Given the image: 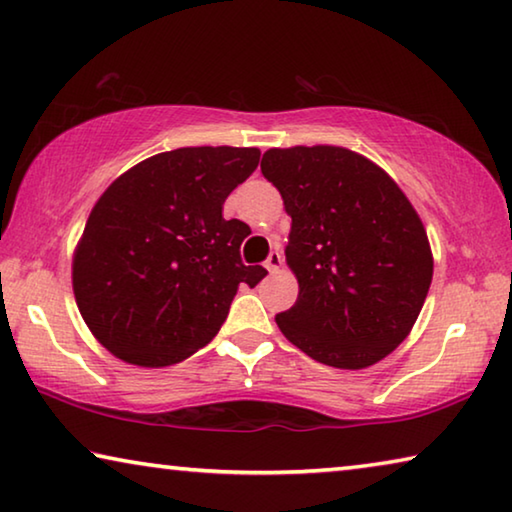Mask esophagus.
Segmentation results:
<instances>
[{
    "label": "esophagus",
    "mask_w": 512,
    "mask_h": 512,
    "mask_svg": "<svg viewBox=\"0 0 512 512\" xmlns=\"http://www.w3.org/2000/svg\"><path fill=\"white\" fill-rule=\"evenodd\" d=\"M264 266L266 269H269L271 273H275L282 266V253L280 250H271L269 253V257H266V262H264Z\"/></svg>",
    "instance_id": "esophagus-1"
}]
</instances>
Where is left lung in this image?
<instances>
[{"mask_svg":"<svg viewBox=\"0 0 512 512\" xmlns=\"http://www.w3.org/2000/svg\"><path fill=\"white\" fill-rule=\"evenodd\" d=\"M262 173L291 216L296 305L275 316L291 344L337 369H364L410 335L433 280L424 223L383 168L335 145L273 148Z\"/></svg>","mask_w":512,"mask_h":512,"instance_id":"obj_1","label":"left lung"}]
</instances>
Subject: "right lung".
<instances>
[{
  "label": "right lung",
  "mask_w": 512,
  "mask_h": 512,
  "mask_svg": "<svg viewBox=\"0 0 512 512\" xmlns=\"http://www.w3.org/2000/svg\"><path fill=\"white\" fill-rule=\"evenodd\" d=\"M259 164L257 148L154 154L113 182L72 259L77 307L107 351L139 367L182 362L221 330L237 289L262 266L241 262L248 225L223 202Z\"/></svg>",
  "instance_id": "right-lung-1"
}]
</instances>
